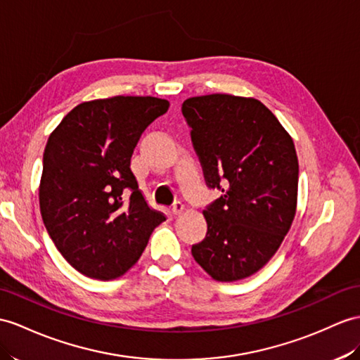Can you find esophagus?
Listing matches in <instances>:
<instances>
[{"label":"esophagus","mask_w":360,"mask_h":360,"mask_svg":"<svg viewBox=\"0 0 360 360\" xmlns=\"http://www.w3.org/2000/svg\"><path fill=\"white\" fill-rule=\"evenodd\" d=\"M183 209H185V205L180 203V201H175L172 205V214L174 215H180L183 212Z\"/></svg>","instance_id":"esophagus-1"}]
</instances>
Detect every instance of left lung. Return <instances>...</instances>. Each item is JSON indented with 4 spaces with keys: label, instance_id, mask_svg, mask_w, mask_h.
<instances>
[{
    "label": "left lung",
    "instance_id": "8db88e82",
    "mask_svg": "<svg viewBox=\"0 0 360 360\" xmlns=\"http://www.w3.org/2000/svg\"><path fill=\"white\" fill-rule=\"evenodd\" d=\"M181 112L206 186L221 192L203 210L207 232L192 257L217 281H238L275 255L292 226L300 172L293 140L252 98L198 96Z\"/></svg>",
    "mask_w": 360,
    "mask_h": 360
}]
</instances>
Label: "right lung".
Here are the masks:
<instances>
[{
  "label": "right lung",
  "mask_w": 360,
  "mask_h": 360,
  "mask_svg": "<svg viewBox=\"0 0 360 360\" xmlns=\"http://www.w3.org/2000/svg\"><path fill=\"white\" fill-rule=\"evenodd\" d=\"M168 108V101L151 96L84 102L50 134L39 186L42 221L82 275L122 276L165 221L148 206L129 165L140 136Z\"/></svg>",
  "instance_id": "obj_1"
}]
</instances>
